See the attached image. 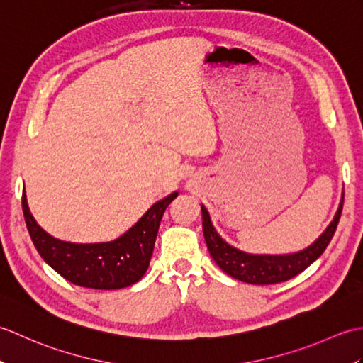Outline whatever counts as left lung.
Listing matches in <instances>:
<instances>
[{
    "mask_svg": "<svg viewBox=\"0 0 363 363\" xmlns=\"http://www.w3.org/2000/svg\"><path fill=\"white\" fill-rule=\"evenodd\" d=\"M343 209V196L334 220L326 228L317 240L306 250L293 254H284V256H269V254H248L234 246L228 245L215 230L209 212L204 206H201L203 212V233L207 243V248L212 259L217 262V265L226 274L233 276L234 279L242 282L256 284V285H268V284H279L295 277L301 272L313 264L334 237L340 215Z\"/></svg>",
    "mask_w": 363,
    "mask_h": 363,
    "instance_id": "1",
    "label": "left lung"
}]
</instances>
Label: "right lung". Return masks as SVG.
<instances>
[{
  "label": "right lung",
  "instance_id": "obj_1",
  "mask_svg": "<svg viewBox=\"0 0 363 363\" xmlns=\"http://www.w3.org/2000/svg\"><path fill=\"white\" fill-rule=\"evenodd\" d=\"M177 191L152 204L125 234L106 243H70L54 238L37 225L29 212L26 194L21 206L33 243L52 269L74 285L96 290H117L140 281L150 267L159 225Z\"/></svg>",
  "mask_w": 363,
  "mask_h": 363
}]
</instances>
